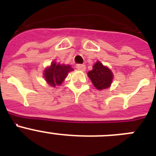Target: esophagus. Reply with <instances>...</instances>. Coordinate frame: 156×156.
<instances>
[{"label":"esophagus","mask_w":156,"mask_h":156,"mask_svg":"<svg viewBox=\"0 0 156 156\" xmlns=\"http://www.w3.org/2000/svg\"><path fill=\"white\" fill-rule=\"evenodd\" d=\"M76 69L80 71H85L86 70V66L84 65H76Z\"/></svg>","instance_id":"34e87169"}]
</instances>
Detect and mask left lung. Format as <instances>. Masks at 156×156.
Listing matches in <instances>:
<instances>
[{"mask_svg": "<svg viewBox=\"0 0 156 156\" xmlns=\"http://www.w3.org/2000/svg\"><path fill=\"white\" fill-rule=\"evenodd\" d=\"M87 76L94 86L99 90L109 87L114 76L111 69L99 61L94 65L93 69L88 72Z\"/></svg>", "mask_w": 156, "mask_h": 156, "instance_id": "1", "label": "left lung"}]
</instances>
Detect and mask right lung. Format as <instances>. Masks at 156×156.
Segmentation results:
<instances>
[{
    "label": "right lung",
    "mask_w": 156,
    "mask_h": 156,
    "mask_svg": "<svg viewBox=\"0 0 156 156\" xmlns=\"http://www.w3.org/2000/svg\"><path fill=\"white\" fill-rule=\"evenodd\" d=\"M71 71H73V69L70 65L57 64L52 62L51 66L45 68L44 77L48 84L55 87L56 85H61Z\"/></svg>",
    "instance_id": "obj_1"
}]
</instances>
